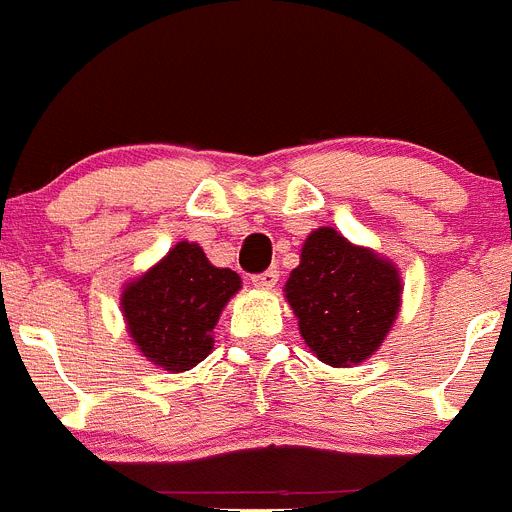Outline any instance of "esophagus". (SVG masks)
<instances>
[{
    "label": "esophagus",
    "mask_w": 512,
    "mask_h": 512,
    "mask_svg": "<svg viewBox=\"0 0 512 512\" xmlns=\"http://www.w3.org/2000/svg\"><path fill=\"white\" fill-rule=\"evenodd\" d=\"M251 279L259 289H271L274 284L279 282V271L277 269H266V271H261V274H253Z\"/></svg>",
    "instance_id": "1"
}]
</instances>
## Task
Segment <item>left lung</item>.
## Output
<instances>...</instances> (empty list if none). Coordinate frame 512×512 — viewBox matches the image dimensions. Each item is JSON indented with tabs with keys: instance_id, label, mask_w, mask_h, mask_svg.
<instances>
[{
	"instance_id": "left-lung-1",
	"label": "left lung",
	"mask_w": 512,
	"mask_h": 512,
	"mask_svg": "<svg viewBox=\"0 0 512 512\" xmlns=\"http://www.w3.org/2000/svg\"><path fill=\"white\" fill-rule=\"evenodd\" d=\"M310 351L330 366L369 359L400 307L395 266L333 228L312 230L284 287Z\"/></svg>"
}]
</instances>
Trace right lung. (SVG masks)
Returning <instances> with one entry per match:
<instances>
[{
	"mask_svg": "<svg viewBox=\"0 0 512 512\" xmlns=\"http://www.w3.org/2000/svg\"><path fill=\"white\" fill-rule=\"evenodd\" d=\"M241 277L217 269L197 243H176L161 264L125 287L122 312L135 346L169 372H187L212 351V328Z\"/></svg>",
	"mask_w": 512,
	"mask_h": 512,
	"instance_id": "1",
	"label": "right lung"
}]
</instances>
